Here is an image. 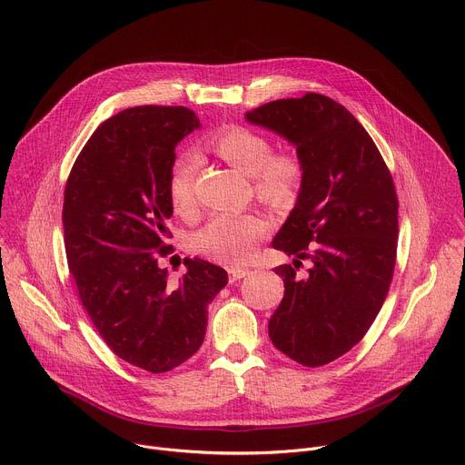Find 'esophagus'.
I'll return each instance as SVG.
<instances>
[{"label":"esophagus","mask_w":465,"mask_h":465,"mask_svg":"<svg viewBox=\"0 0 465 465\" xmlns=\"http://www.w3.org/2000/svg\"><path fill=\"white\" fill-rule=\"evenodd\" d=\"M246 276H250V271H248V269H241V267H232V269H230V280H232V282L242 280V278H246Z\"/></svg>","instance_id":"obj_1"}]
</instances>
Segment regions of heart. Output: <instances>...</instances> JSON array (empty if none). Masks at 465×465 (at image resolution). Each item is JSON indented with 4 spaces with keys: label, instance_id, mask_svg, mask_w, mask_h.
<instances>
[{
    "label": "heart",
    "instance_id": "obj_1",
    "mask_svg": "<svg viewBox=\"0 0 465 465\" xmlns=\"http://www.w3.org/2000/svg\"><path fill=\"white\" fill-rule=\"evenodd\" d=\"M210 147L232 167L255 178V191L264 203L274 206L291 204L300 189L302 163L294 154H274L267 136L244 126H228L210 138ZM196 160L180 156L171 169L169 194L174 210L189 215L194 210ZM269 224L257 213H219L196 235L203 253L241 262L246 261L257 241L267 233Z\"/></svg>",
    "mask_w": 465,
    "mask_h": 465
}]
</instances>
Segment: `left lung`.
I'll list each match as a JSON object with an SVG mask.
<instances>
[{
  "instance_id": "left-lung-1",
  "label": "left lung",
  "mask_w": 465,
  "mask_h": 465,
  "mask_svg": "<svg viewBox=\"0 0 465 465\" xmlns=\"http://www.w3.org/2000/svg\"><path fill=\"white\" fill-rule=\"evenodd\" d=\"M289 142L302 163L296 204L272 246L309 258L300 277L276 269L285 294L269 322L272 344L303 366H322L361 342L393 276L397 194L364 126L322 94L280 99L244 114Z\"/></svg>"
}]
</instances>
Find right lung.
Masks as SVG:
<instances>
[{
	"label": "right lung",
	"instance_id": "1",
	"mask_svg": "<svg viewBox=\"0 0 465 465\" xmlns=\"http://www.w3.org/2000/svg\"><path fill=\"white\" fill-rule=\"evenodd\" d=\"M183 106H136L106 119L64 191V246L81 302L106 346L128 364L169 371L204 342L208 305L228 274L185 257L178 283L158 259L173 215L176 145L201 128Z\"/></svg>",
	"mask_w": 465,
	"mask_h": 465
}]
</instances>
